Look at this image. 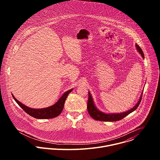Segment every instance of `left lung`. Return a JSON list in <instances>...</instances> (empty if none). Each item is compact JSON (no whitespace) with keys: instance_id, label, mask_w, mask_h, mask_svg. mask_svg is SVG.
<instances>
[{"instance_id":"obj_1","label":"left lung","mask_w":160,"mask_h":160,"mask_svg":"<svg viewBox=\"0 0 160 160\" xmlns=\"http://www.w3.org/2000/svg\"><path fill=\"white\" fill-rule=\"evenodd\" d=\"M135 46H136L137 49H138V51H139V52L141 54L142 57L143 58H144L143 51L141 49V48L139 46V45L136 44ZM142 97V94H141L140 99L138 101V102L137 103V104L134 107H133L132 109H129L127 111H125L124 112L118 113V114H115V113L106 114V113H104V112H102L99 111L96 108V107L94 105V101L92 100V96H91L90 92H88V102H87V110H88V114L90 115V116L96 120L104 121V122H116V121H118V120L123 119L124 117H125L126 116L129 115L130 113H131L132 112H133V111H135L137 108H138V106H139V104L141 103Z\"/></svg>"}]
</instances>
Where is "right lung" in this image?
Listing matches in <instances>:
<instances>
[{"label":"right lung","mask_w":160,"mask_h":160,"mask_svg":"<svg viewBox=\"0 0 160 160\" xmlns=\"http://www.w3.org/2000/svg\"><path fill=\"white\" fill-rule=\"evenodd\" d=\"M72 90L73 89L68 90L67 92H66L61 96V98L58 100V101L54 105L43 109L30 108L29 107L26 106L24 104H22L21 102L18 101L13 95L12 97L15 101L18 104V105L31 117L38 119H50L58 117L61 113L64 108V102L68 94H69Z\"/></svg>","instance_id":"add662e5"}]
</instances>
